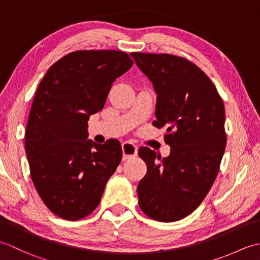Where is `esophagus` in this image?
<instances>
[{"mask_svg": "<svg viewBox=\"0 0 260 260\" xmlns=\"http://www.w3.org/2000/svg\"><path fill=\"white\" fill-rule=\"evenodd\" d=\"M121 148H123V158L125 159H131L134 156L137 155V146L132 144L129 142H125L121 145Z\"/></svg>", "mask_w": 260, "mask_h": 260, "instance_id": "34e87169", "label": "esophagus"}]
</instances>
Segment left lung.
Returning a JSON list of instances; mask_svg holds the SVG:
<instances>
[{"mask_svg":"<svg viewBox=\"0 0 260 260\" xmlns=\"http://www.w3.org/2000/svg\"><path fill=\"white\" fill-rule=\"evenodd\" d=\"M131 56L153 84V125L167 128L171 146L164 158L140 147L147 172L137 186L139 204L154 220L178 221L200 206L217 178L227 143L223 102L209 77L189 60L168 53Z\"/></svg>","mask_w":260,"mask_h":260,"instance_id":"1","label":"left lung"}]
</instances>
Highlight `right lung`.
<instances>
[{
	"label": "right lung",
	"mask_w": 260,
	"mask_h": 260,
	"mask_svg": "<svg viewBox=\"0 0 260 260\" xmlns=\"http://www.w3.org/2000/svg\"><path fill=\"white\" fill-rule=\"evenodd\" d=\"M132 64L121 51H75L53 63L38 87L25 153L39 196L60 218L75 221L90 214L121 161L120 143L88 140L87 121L103 109L113 82Z\"/></svg>",
	"instance_id": "right-lung-1"
}]
</instances>
